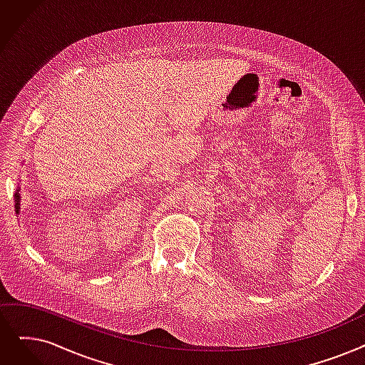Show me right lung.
Wrapping results in <instances>:
<instances>
[{"label":"right lung","instance_id":"obj_1","mask_svg":"<svg viewBox=\"0 0 365 365\" xmlns=\"http://www.w3.org/2000/svg\"><path fill=\"white\" fill-rule=\"evenodd\" d=\"M14 209H16V213H19V209H21V195L18 192V189H16V194H14Z\"/></svg>","mask_w":365,"mask_h":365}]
</instances>
